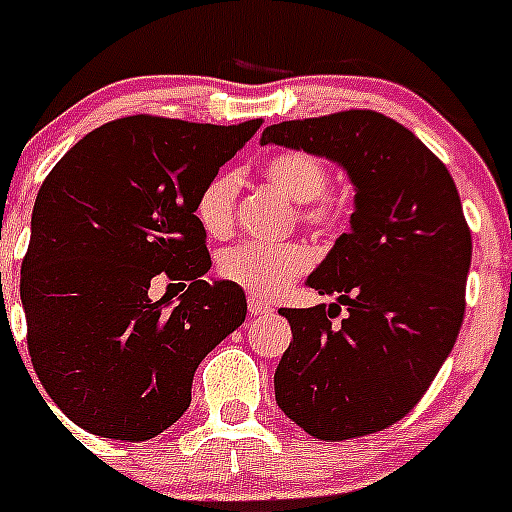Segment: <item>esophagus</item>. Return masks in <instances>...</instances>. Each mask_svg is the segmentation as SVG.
<instances>
[{
  "mask_svg": "<svg viewBox=\"0 0 512 512\" xmlns=\"http://www.w3.org/2000/svg\"><path fill=\"white\" fill-rule=\"evenodd\" d=\"M269 310H271V307H269V302L264 300V297H259V295L248 297V312H251L253 318H256V315H266Z\"/></svg>",
  "mask_w": 512,
  "mask_h": 512,
  "instance_id": "obj_1",
  "label": "esophagus"
}]
</instances>
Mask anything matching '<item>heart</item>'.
I'll use <instances>...</instances> for the list:
<instances>
[{
	"instance_id": "1",
	"label": "heart",
	"mask_w": 512,
	"mask_h": 512,
	"mask_svg": "<svg viewBox=\"0 0 512 512\" xmlns=\"http://www.w3.org/2000/svg\"><path fill=\"white\" fill-rule=\"evenodd\" d=\"M264 179L300 205L297 217L307 228L323 233L343 223V202L328 192V166L318 156L305 151L274 153L264 164ZM238 187L241 182L235 171H220L202 187L194 215L212 238H223L233 230ZM310 261V251L300 243H241L220 256L217 271L251 295L277 297L310 269Z\"/></svg>"
}]
</instances>
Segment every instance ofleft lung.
<instances>
[{"mask_svg": "<svg viewBox=\"0 0 512 512\" xmlns=\"http://www.w3.org/2000/svg\"><path fill=\"white\" fill-rule=\"evenodd\" d=\"M266 143L328 158L356 189L351 230L307 277L338 302L279 310L292 343L277 405L320 441L369 436L418 405L459 336L472 264L459 192L441 158L372 110L269 125Z\"/></svg>", "mask_w": 512, "mask_h": 512, "instance_id": "1", "label": "left lung"}]
</instances>
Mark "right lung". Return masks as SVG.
Here are the masks:
<instances>
[{
  "instance_id": "add662e5",
  "label": "right lung",
  "mask_w": 512,
  "mask_h": 512,
  "mask_svg": "<svg viewBox=\"0 0 512 512\" xmlns=\"http://www.w3.org/2000/svg\"><path fill=\"white\" fill-rule=\"evenodd\" d=\"M259 128L120 117L45 176L20 274L27 351L84 431L164 433L189 408L200 361L246 320L238 284L202 279L212 261L194 205ZM161 278L188 289L176 306L147 295Z\"/></svg>"
}]
</instances>
